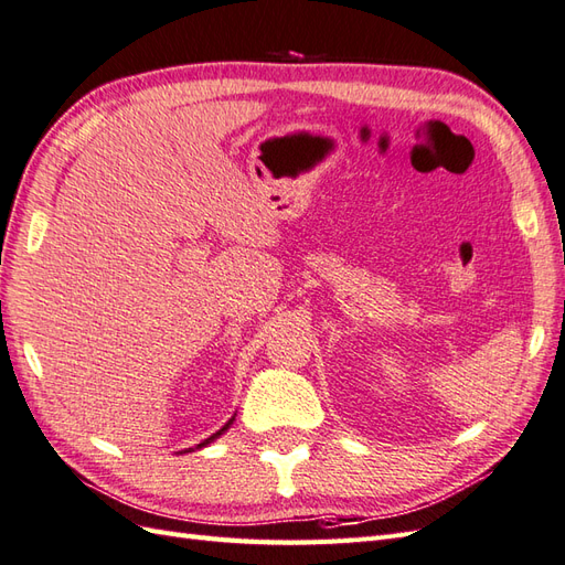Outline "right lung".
Instances as JSON below:
<instances>
[{
  "label": "right lung",
  "mask_w": 565,
  "mask_h": 565,
  "mask_svg": "<svg viewBox=\"0 0 565 565\" xmlns=\"http://www.w3.org/2000/svg\"><path fill=\"white\" fill-rule=\"evenodd\" d=\"M232 422H235V417H232V419H230V422H227V424H225V426H223V429H220V431H215V434H213V436H209V438H205V441H203V444H199V446H196V448H203V446H209V444H211V441H215V438H217V436H223V434H225V431H227V429H230V424H232Z\"/></svg>",
  "instance_id": "obj_1"
}]
</instances>
